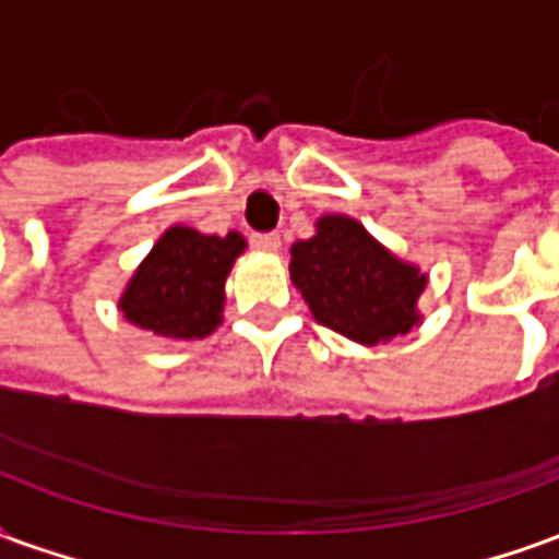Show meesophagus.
<instances>
[{
    "mask_svg": "<svg viewBox=\"0 0 559 559\" xmlns=\"http://www.w3.org/2000/svg\"><path fill=\"white\" fill-rule=\"evenodd\" d=\"M251 245L260 248V251H278L281 236L278 233H254V236H251Z\"/></svg>",
    "mask_w": 559,
    "mask_h": 559,
    "instance_id": "34e87169",
    "label": "esophagus"
}]
</instances>
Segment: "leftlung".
<instances>
[{
  "label": "left lung",
  "mask_w": 559,
  "mask_h": 559,
  "mask_svg": "<svg viewBox=\"0 0 559 559\" xmlns=\"http://www.w3.org/2000/svg\"><path fill=\"white\" fill-rule=\"evenodd\" d=\"M290 254V278L317 323L359 344H380L419 323L425 275L395 260L353 218H320L317 236L293 245Z\"/></svg>",
  "instance_id": "1"
}]
</instances>
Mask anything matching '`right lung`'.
Here are the masks:
<instances>
[{
  "instance_id": "obj_1",
  "label": "right lung",
  "mask_w": 559,
  "mask_h": 559,
  "mask_svg": "<svg viewBox=\"0 0 559 559\" xmlns=\"http://www.w3.org/2000/svg\"><path fill=\"white\" fill-rule=\"evenodd\" d=\"M239 233L203 236L170 227L134 272L122 296V314L164 338H203L221 323L224 278L242 254Z\"/></svg>"
}]
</instances>
